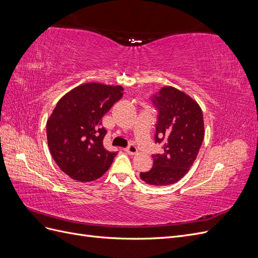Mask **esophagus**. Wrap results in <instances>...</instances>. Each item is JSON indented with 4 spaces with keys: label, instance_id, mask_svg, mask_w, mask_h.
Instances as JSON below:
<instances>
[{
    "label": "esophagus",
    "instance_id": "obj_1",
    "mask_svg": "<svg viewBox=\"0 0 258 258\" xmlns=\"http://www.w3.org/2000/svg\"><path fill=\"white\" fill-rule=\"evenodd\" d=\"M124 151H126V153H128L129 155H136L138 153V148L134 143H130L128 147L124 148Z\"/></svg>",
    "mask_w": 258,
    "mask_h": 258
}]
</instances>
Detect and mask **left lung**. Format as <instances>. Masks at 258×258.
Instances as JSON below:
<instances>
[{"instance_id": "1", "label": "left lung", "mask_w": 258, "mask_h": 258, "mask_svg": "<svg viewBox=\"0 0 258 258\" xmlns=\"http://www.w3.org/2000/svg\"><path fill=\"white\" fill-rule=\"evenodd\" d=\"M151 100L158 112L155 142L162 145V153L153 155V168L140 177L150 185L165 186L179 181L196 160L205 137L204 115L196 101L169 86Z\"/></svg>"}]
</instances>
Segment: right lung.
I'll use <instances>...</instances> for the list:
<instances>
[{"label":"right lung","instance_id":"obj_1","mask_svg":"<svg viewBox=\"0 0 258 258\" xmlns=\"http://www.w3.org/2000/svg\"><path fill=\"white\" fill-rule=\"evenodd\" d=\"M121 86L83 84L62 97L47 120L54 162L71 178L91 182L111 167L117 152L103 146L102 117L122 97Z\"/></svg>","mask_w":258,"mask_h":258}]
</instances>
